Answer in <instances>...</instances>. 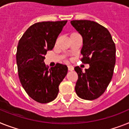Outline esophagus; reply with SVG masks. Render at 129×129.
Masks as SVG:
<instances>
[{"label":"esophagus","instance_id":"1","mask_svg":"<svg viewBox=\"0 0 129 129\" xmlns=\"http://www.w3.org/2000/svg\"><path fill=\"white\" fill-rule=\"evenodd\" d=\"M68 69H69V71H72L74 70V67H72V65H69L68 66Z\"/></svg>","mask_w":129,"mask_h":129}]
</instances>
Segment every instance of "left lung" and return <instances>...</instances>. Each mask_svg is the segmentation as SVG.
I'll list each match as a JSON object with an SVG mask.
<instances>
[{
	"instance_id": "8db88e82",
	"label": "left lung",
	"mask_w": 129,
	"mask_h": 129,
	"mask_svg": "<svg viewBox=\"0 0 129 129\" xmlns=\"http://www.w3.org/2000/svg\"><path fill=\"white\" fill-rule=\"evenodd\" d=\"M71 25L82 37L83 63L90 68L82 72L74 68L78 79L75 86L78 96L93 100L104 93L112 78L115 64V45L107 29L91 20H72Z\"/></svg>"
}]
</instances>
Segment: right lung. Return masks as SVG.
<instances>
[{
  "label": "right lung",
  "instance_id": "add662e5",
  "mask_svg": "<svg viewBox=\"0 0 129 129\" xmlns=\"http://www.w3.org/2000/svg\"><path fill=\"white\" fill-rule=\"evenodd\" d=\"M66 21L42 22L25 31L18 44L16 62L22 87L30 98L41 104L54 100L68 67L57 63L49 70L44 62L47 51L55 46Z\"/></svg>",
  "mask_w": 129,
  "mask_h": 129
}]
</instances>
